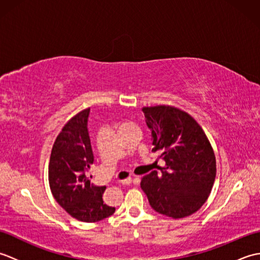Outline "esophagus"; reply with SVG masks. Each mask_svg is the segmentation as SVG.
<instances>
[{
	"label": "esophagus",
	"instance_id": "esophagus-1",
	"mask_svg": "<svg viewBox=\"0 0 260 260\" xmlns=\"http://www.w3.org/2000/svg\"><path fill=\"white\" fill-rule=\"evenodd\" d=\"M132 182H133V179H132L131 176H129V178H127V179H125V180L119 181V183L123 184V185H129V184L132 183Z\"/></svg>",
	"mask_w": 260,
	"mask_h": 260
}]
</instances>
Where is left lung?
Here are the masks:
<instances>
[{"instance_id": "obj_1", "label": "left lung", "mask_w": 260, "mask_h": 260, "mask_svg": "<svg viewBox=\"0 0 260 260\" xmlns=\"http://www.w3.org/2000/svg\"><path fill=\"white\" fill-rule=\"evenodd\" d=\"M90 109L74 116L57 136L49 163V184L53 198L71 217L97 222L115 212L103 201L106 186L90 183L93 153L88 132Z\"/></svg>"}]
</instances>
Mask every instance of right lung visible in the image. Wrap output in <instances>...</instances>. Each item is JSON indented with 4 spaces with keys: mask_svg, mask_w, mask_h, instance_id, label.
Wrapping results in <instances>:
<instances>
[{
    "mask_svg": "<svg viewBox=\"0 0 260 260\" xmlns=\"http://www.w3.org/2000/svg\"><path fill=\"white\" fill-rule=\"evenodd\" d=\"M153 148L164 168L142 179L141 187L156 212L180 219L197 212L211 192L215 156L196 119L171 106L144 107Z\"/></svg>",
    "mask_w": 260,
    "mask_h": 260,
    "instance_id": "add662e5",
    "label": "right lung"
}]
</instances>
